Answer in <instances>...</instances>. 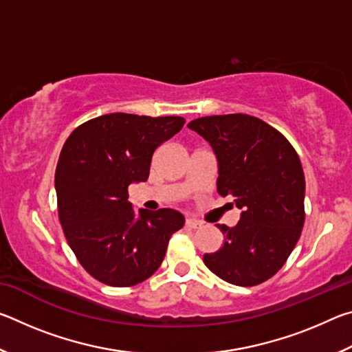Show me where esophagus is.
I'll return each instance as SVG.
<instances>
[{"label": "esophagus", "instance_id": "1", "mask_svg": "<svg viewBox=\"0 0 352 352\" xmlns=\"http://www.w3.org/2000/svg\"><path fill=\"white\" fill-rule=\"evenodd\" d=\"M184 223H186V226H188V228H200V226H201V222H199V220H195V219H186V222H184Z\"/></svg>", "mask_w": 352, "mask_h": 352}]
</instances>
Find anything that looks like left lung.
Segmentation results:
<instances>
[{
    "label": "left lung",
    "instance_id": "obj_1",
    "mask_svg": "<svg viewBox=\"0 0 352 352\" xmlns=\"http://www.w3.org/2000/svg\"><path fill=\"white\" fill-rule=\"evenodd\" d=\"M188 127L210 142L217 160V192L233 195L241 219L217 223L223 245L204 254L223 281L250 287L281 269L305 225L306 182L300 158L284 136L259 118L234 115L194 119Z\"/></svg>",
    "mask_w": 352,
    "mask_h": 352
}]
</instances>
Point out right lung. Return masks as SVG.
Here are the masks:
<instances>
[{"label": "right lung", "mask_w": 352, "mask_h": 352, "mask_svg": "<svg viewBox=\"0 0 352 352\" xmlns=\"http://www.w3.org/2000/svg\"><path fill=\"white\" fill-rule=\"evenodd\" d=\"M180 116L110 113L77 127L56 169L58 217L77 259L93 278L129 287L152 276L170 236L184 225L182 212L133 210L132 183L146 182L153 152L182 130Z\"/></svg>", "instance_id": "add662e5"}]
</instances>
